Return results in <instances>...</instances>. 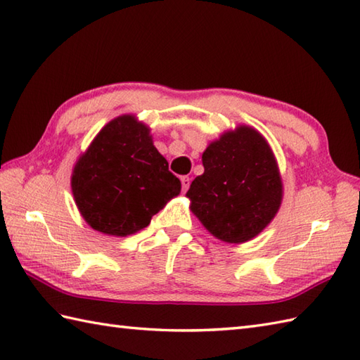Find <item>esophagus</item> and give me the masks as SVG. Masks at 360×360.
<instances>
[{
	"label": "esophagus",
	"instance_id": "esophagus-1",
	"mask_svg": "<svg viewBox=\"0 0 360 360\" xmlns=\"http://www.w3.org/2000/svg\"><path fill=\"white\" fill-rule=\"evenodd\" d=\"M190 182H191V179H190L188 176H182V178H181V184H182V190H184V191L188 190Z\"/></svg>",
	"mask_w": 360,
	"mask_h": 360
}]
</instances>
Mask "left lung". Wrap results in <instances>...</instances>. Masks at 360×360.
Here are the masks:
<instances>
[{"mask_svg": "<svg viewBox=\"0 0 360 360\" xmlns=\"http://www.w3.org/2000/svg\"><path fill=\"white\" fill-rule=\"evenodd\" d=\"M202 165L186 196L205 230L222 242L244 244L269 227L281 208L283 184L261 133L245 124L224 131L205 148Z\"/></svg>", "mask_w": 360, "mask_h": 360, "instance_id": "left-lung-1", "label": "left lung"}]
</instances>
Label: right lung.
I'll use <instances>...</instances> for the list:
<instances>
[{
	"label": "right lung",
	"mask_w": 360,
	"mask_h": 360,
	"mask_svg": "<svg viewBox=\"0 0 360 360\" xmlns=\"http://www.w3.org/2000/svg\"><path fill=\"white\" fill-rule=\"evenodd\" d=\"M70 186L84 221L116 238L146 229L181 193L150 127L135 115H121L99 130L75 164Z\"/></svg>",
	"instance_id": "1"
}]
</instances>
